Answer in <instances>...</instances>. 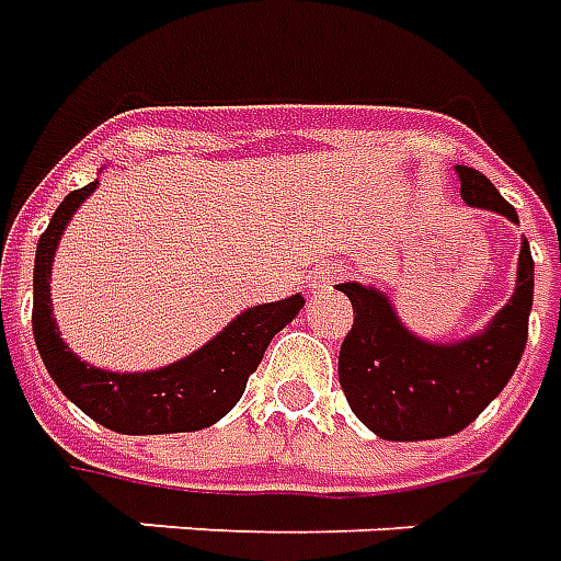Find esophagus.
Here are the masks:
<instances>
[{
    "instance_id": "obj_1",
    "label": "esophagus",
    "mask_w": 561,
    "mask_h": 561,
    "mask_svg": "<svg viewBox=\"0 0 561 561\" xmlns=\"http://www.w3.org/2000/svg\"><path fill=\"white\" fill-rule=\"evenodd\" d=\"M337 277H341V272H337V268H320V272L308 277V287H311V289H325V287H329V284H335Z\"/></svg>"
}]
</instances>
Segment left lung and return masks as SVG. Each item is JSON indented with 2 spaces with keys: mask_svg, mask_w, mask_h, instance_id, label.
<instances>
[{
  "mask_svg": "<svg viewBox=\"0 0 561 561\" xmlns=\"http://www.w3.org/2000/svg\"><path fill=\"white\" fill-rule=\"evenodd\" d=\"M462 198L516 224V210L486 174L456 165ZM535 262L523 241L511 301L483 335L459 344H428L396 320L387 296L363 284H341L353 305V325L337 356V380L359 423L383 440L447 438L474 423L519 365L528 337Z\"/></svg>",
  "mask_w": 561,
  "mask_h": 561,
  "instance_id": "1",
  "label": "left lung"
}]
</instances>
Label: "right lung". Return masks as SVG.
<instances>
[{
  "label": "right lung",
  "instance_id": "right-lung-1",
  "mask_svg": "<svg viewBox=\"0 0 561 561\" xmlns=\"http://www.w3.org/2000/svg\"><path fill=\"white\" fill-rule=\"evenodd\" d=\"M96 184L99 181L71 190L62 198L35 250L33 332L47 371L83 414L123 435H165L214 426L244 396L248 377L262 363L265 347L301 311L305 299L293 296L250 308L202 351L160 371L117 375L81 363L62 344L50 313V262L71 214L96 190Z\"/></svg>",
  "mask_w": 561,
  "mask_h": 561
}]
</instances>
